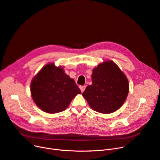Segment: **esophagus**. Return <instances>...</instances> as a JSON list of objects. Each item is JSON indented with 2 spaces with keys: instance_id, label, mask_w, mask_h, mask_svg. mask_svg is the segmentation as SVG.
I'll return each instance as SVG.
<instances>
[{
  "instance_id": "1",
  "label": "esophagus",
  "mask_w": 160,
  "mask_h": 160,
  "mask_svg": "<svg viewBox=\"0 0 160 160\" xmlns=\"http://www.w3.org/2000/svg\"><path fill=\"white\" fill-rule=\"evenodd\" d=\"M79 88L81 89V92H84V90H85V88H86V87L85 86H80Z\"/></svg>"
}]
</instances>
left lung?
<instances>
[{"mask_svg":"<svg viewBox=\"0 0 160 160\" xmlns=\"http://www.w3.org/2000/svg\"><path fill=\"white\" fill-rule=\"evenodd\" d=\"M92 81L82 95L93 110L109 114L124 104L129 92L128 80L112 60H106L94 68Z\"/></svg>","mask_w":160,"mask_h":160,"instance_id":"8db88e82","label":"left lung"}]
</instances>
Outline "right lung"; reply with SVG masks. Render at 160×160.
<instances>
[{"label": "right lung", "instance_id": "right-lung-1", "mask_svg": "<svg viewBox=\"0 0 160 160\" xmlns=\"http://www.w3.org/2000/svg\"><path fill=\"white\" fill-rule=\"evenodd\" d=\"M30 92L36 105L48 113L62 112L77 94L81 93L75 81L54 63L44 66L33 78Z\"/></svg>", "mask_w": 160, "mask_h": 160}]
</instances>
